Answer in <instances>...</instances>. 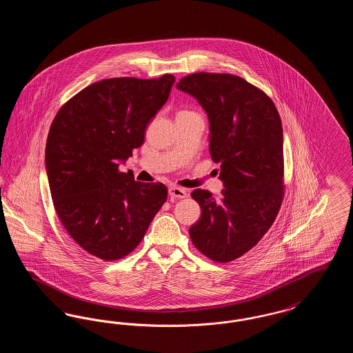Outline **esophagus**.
Returning <instances> with one entry per match:
<instances>
[{"label": "esophagus", "mask_w": 353, "mask_h": 353, "mask_svg": "<svg viewBox=\"0 0 353 353\" xmlns=\"http://www.w3.org/2000/svg\"><path fill=\"white\" fill-rule=\"evenodd\" d=\"M168 192L170 199H185L188 196L186 190L183 188H179V186H170Z\"/></svg>", "instance_id": "obj_1"}]
</instances>
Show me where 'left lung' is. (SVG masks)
I'll return each mask as SVG.
<instances>
[{
  "label": "left lung",
  "instance_id": "1",
  "mask_svg": "<svg viewBox=\"0 0 353 353\" xmlns=\"http://www.w3.org/2000/svg\"><path fill=\"white\" fill-rule=\"evenodd\" d=\"M177 88L194 97L208 114L209 151L225 185L221 200L209 190L192 192L201 217L189 235L209 259L232 262L268 233L283 201L282 120L262 90L236 75L194 72Z\"/></svg>",
  "mask_w": 353,
  "mask_h": 353
}]
</instances>
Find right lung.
<instances>
[{"label": "right lung", "mask_w": 353, "mask_h": 353, "mask_svg": "<svg viewBox=\"0 0 353 353\" xmlns=\"http://www.w3.org/2000/svg\"><path fill=\"white\" fill-rule=\"evenodd\" d=\"M174 77L111 78L66 101L51 123L46 170L58 219L84 252L117 261L134 252L167 201L161 183L134 181L119 163L144 141Z\"/></svg>", "instance_id": "1"}]
</instances>
